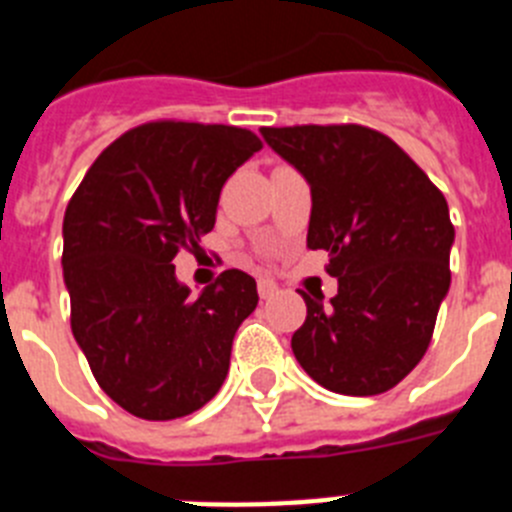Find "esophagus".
Here are the masks:
<instances>
[{"instance_id": "1", "label": "esophagus", "mask_w": 512, "mask_h": 512, "mask_svg": "<svg viewBox=\"0 0 512 512\" xmlns=\"http://www.w3.org/2000/svg\"><path fill=\"white\" fill-rule=\"evenodd\" d=\"M277 295V284H274V279H266L261 277L259 279V297L261 300H269V297Z\"/></svg>"}]
</instances>
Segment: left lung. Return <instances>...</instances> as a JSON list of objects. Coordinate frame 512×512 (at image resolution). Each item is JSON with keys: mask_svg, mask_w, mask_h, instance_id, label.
Instances as JSON below:
<instances>
[{"mask_svg": "<svg viewBox=\"0 0 512 512\" xmlns=\"http://www.w3.org/2000/svg\"><path fill=\"white\" fill-rule=\"evenodd\" d=\"M310 187L307 248L328 251L338 295L307 297L292 336L325 390L369 397L408 377L449 295L454 225L443 194L395 140L361 125L261 128Z\"/></svg>", "mask_w": 512, "mask_h": 512, "instance_id": "obj_1", "label": "left lung"}]
</instances>
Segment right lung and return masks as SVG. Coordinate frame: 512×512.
Wrapping results in <instances>:
<instances>
[{
  "mask_svg": "<svg viewBox=\"0 0 512 512\" xmlns=\"http://www.w3.org/2000/svg\"><path fill=\"white\" fill-rule=\"evenodd\" d=\"M261 140L243 128L148 122L104 148L63 215L71 330L122 410L174 420L223 387L259 292L228 269L194 297L174 256L215 228L223 184Z\"/></svg>",
  "mask_w": 512,
  "mask_h": 512,
  "instance_id": "obj_1",
  "label": "right lung"
}]
</instances>
